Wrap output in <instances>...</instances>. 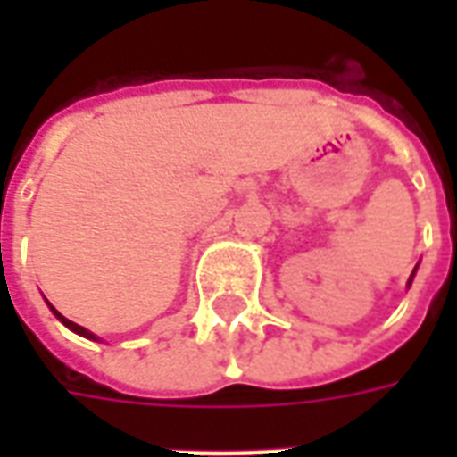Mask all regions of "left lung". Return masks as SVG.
<instances>
[{
	"mask_svg": "<svg viewBox=\"0 0 457 457\" xmlns=\"http://www.w3.org/2000/svg\"><path fill=\"white\" fill-rule=\"evenodd\" d=\"M416 269H419V264H416V267H413V271H411V277H409V287H411V281H413V277H416Z\"/></svg>",
	"mask_w": 457,
	"mask_h": 457,
	"instance_id": "8db88e82",
	"label": "left lung"
}]
</instances>
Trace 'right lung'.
Here are the masks:
<instances>
[{
    "label": "right lung",
    "mask_w": 457,
    "mask_h": 457,
    "mask_svg": "<svg viewBox=\"0 0 457 457\" xmlns=\"http://www.w3.org/2000/svg\"><path fill=\"white\" fill-rule=\"evenodd\" d=\"M48 308H51V311H54V316L58 318V320H61V323H63V326L68 328V330H73V333H78V336L87 337V340H100V337L95 336V333H90V330H87V328L78 326V323H73V320H68V318H65V316H61V313H58V311H55V308L51 306V303H48Z\"/></svg>",
    "instance_id": "1"
}]
</instances>
